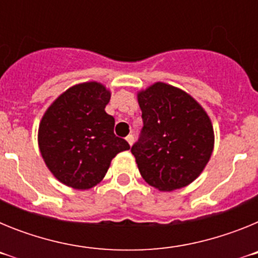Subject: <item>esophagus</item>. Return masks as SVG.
Wrapping results in <instances>:
<instances>
[{
    "mask_svg": "<svg viewBox=\"0 0 258 258\" xmlns=\"http://www.w3.org/2000/svg\"><path fill=\"white\" fill-rule=\"evenodd\" d=\"M126 142L129 143L131 146L133 145V143H134V136H133V134H129V136L126 137Z\"/></svg>",
    "mask_w": 258,
    "mask_h": 258,
    "instance_id": "1",
    "label": "esophagus"
}]
</instances>
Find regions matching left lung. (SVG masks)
<instances>
[{"instance_id": "1", "label": "left lung", "mask_w": 258, "mask_h": 258, "mask_svg": "<svg viewBox=\"0 0 258 258\" xmlns=\"http://www.w3.org/2000/svg\"><path fill=\"white\" fill-rule=\"evenodd\" d=\"M143 129L132 147L141 175L160 191L182 188L195 181L214 147L211 118L190 94L155 83L137 94Z\"/></svg>"}]
</instances>
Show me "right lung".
Instances as JSON below:
<instances>
[{
  "mask_svg": "<svg viewBox=\"0 0 258 258\" xmlns=\"http://www.w3.org/2000/svg\"><path fill=\"white\" fill-rule=\"evenodd\" d=\"M109 98L111 92L103 84H77L61 93L41 118V156L52 175L68 187H94L113 157L131 149L113 134L115 118L104 111Z\"/></svg>",
  "mask_w": 258,
  "mask_h": 258,
  "instance_id": "1",
  "label": "right lung"
}]
</instances>
